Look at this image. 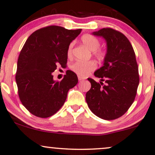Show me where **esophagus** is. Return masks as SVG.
<instances>
[{
	"mask_svg": "<svg viewBox=\"0 0 155 155\" xmlns=\"http://www.w3.org/2000/svg\"><path fill=\"white\" fill-rule=\"evenodd\" d=\"M84 80V78H83L82 77H81V76H78V80L79 81H82Z\"/></svg>",
	"mask_w": 155,
	"mask_h": 155,
	"instance_id": "1",
	"label": "esophagus"
}]
</instances>
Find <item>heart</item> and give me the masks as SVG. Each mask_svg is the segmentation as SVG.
<instances>
[{
  "label": "heart",
  "mask_w": 155,
  "mask_h": 155,
  "mask_svg": "<svg viewBox=\"0 0 155 155\" xmlns=\"http://www.w3.org/2000/svg\"><path fill=\"white\" fill-rule=\"evenodd\" d=\"M81 41L83 45L89 49L91 51H93V55L97 58L99 60L103 61L106 56V53L104 50L99 49L100 46V42L98 38L95 36L91 34H84L81 37ZM73 43H71L68 45L67 49V56L68 58L72 57ZM97 64L94 61L91 60L87 62L83 61H77L73 63L71 67L72 71L78 75L82 77H86L90 73L96 69Z\"/></svg>",
  "instance_id": "heart-1"
}]
</instances>
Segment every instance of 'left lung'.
I'll list each match as a JSON object with an SVG mask.
<instances>
[{"instance_id":"1","label":"left lung","mask_w":155,"mask_h":155,"mask_svg":"<svg viewBox=\"0 0 155 155\" xmlns=\"http://www.w3.org/2000/svg\"><path fill=\"white\" fill-rule=\"evenodd\" d=\"M93 34L106 40L107 52L104 65L94 73L101 78L100 83L88 78L91 87L86 101L96 116L115 120L127 112L136 97L139 75L135 54L127 38L112 28H103Z\"/></svg>"}]
</instances>
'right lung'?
<instances>
[{
  "label": "right lung",
  "mask_w": 155,
  "mask_h": 155,
  "mask_svg": "<svg viewBox=\"0 0 155 155\" xmlns=\"http://www.w3.org/2000/svg\"><path fill=\"white\" fill-rule=\"evenodd\" d=\"M82 29L56 25L38 29L28 38L17 63L16 81L20 101L32 115L47 118L64 104L70 88L77 84V75L67 71L64 78L54 80L52 73L67 62L68 45Z\"/></svg>",
  "instance_id": "add662e5"
}]
</instances>
